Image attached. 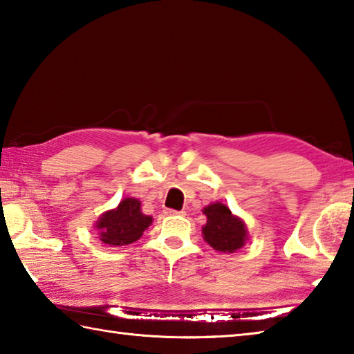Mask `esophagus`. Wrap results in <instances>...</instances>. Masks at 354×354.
I'll use <instances>...</instances> for the list:
<instances>
[{"instance_id":"esophagus-1","label":"esophagus","mask_w":354,"mask_h":354,"mask_svg":"<svg viewBox=\"0 0 354 354\" xmlns=\"http://www.w3.org/2000/svg\"><path fill=\"white\" fill-rule=\"evenodd\" d=\"M165 214H169V216H185V212H184V209H181V212H176V209H165Z\"/></svg>"}]
</instances>
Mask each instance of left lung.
I'll use <instances>...</instances> for the list:
<instances>
[{"instance_id":"left-lung-1","label":"left lung","mask_w":354,"mask_h":354,"mask_svg":"<svg viewBox=\"0 0 354 354\" xmlns=\"http://www.w3.org/2000/svg\"><path fill=\"white\" fill-rule=\"evenodd\" d=\"M202 213L207 216V223L202 227V237L213 250L232 254L245 246L250 239L245 221L232 214L228 205L213 202L204 207Z\"/></svg>"}]
</instances>
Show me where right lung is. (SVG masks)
<instances>
[{"instance_id": "1", "label": "right lung", "mask_w": 354, "mask_h": 354, "mask_svg": "<svg viewBox=\"0 0 354 354\" xmlns=\"http://www.w3.org/2000/svg\"><path fill=\"white\" fill-rule=\"evenodd\" d=\"M152 222V216L141 212L138 199L124 198L115 208L104 212L94 228L104 245L117 248L137 242Z\"/></svg>"}]
</instances>
